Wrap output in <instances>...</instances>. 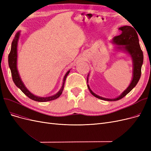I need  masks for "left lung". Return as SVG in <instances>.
Segmentation results:
<instances>
[{"label":"left lung","mask_w":151,"mask_h":151,"mask_svg":"<svg viewBox=\"0 0 151 151\" xmlns=\"http://www.w3.org/2000/svg\"><path fill=\"white\" fill-rule=\"evenodd\" d=\"M121 30L122 33L114 37L113 42L118 45H122V47L125 49V50L129 53L133 60V79L131 82L130 84L128 87L127 89L123 92V93L116 98L114 99H108L102 98L97 94H94L92 91L91 90L89 85L88 84V89L90 93L92 94L94 97L98 99L104 100V101H118L121 99L124 96L130 93L134 87L138 83L141 76V68L142 65L143 60H144V55L143 52L142 51L139 45V40L137 33L135 31V29L132 28L130 26H124L119 28ZM121 48V47H118ZM88 82V79H87Z\"/></svg>","instance_id":"obj_1"}]
</instances>
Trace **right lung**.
<instances>
[{
  "label": "right lung",
  "instance_id": "right-lung-1",
  "mask_svg": "<svg viewBox=\"0 0 151 151\" xmlns=\"http://www.w3.org/2000/svg\"><path fill=\"white\" fill-rule=\"evenodd\" d=\"M19 32H18V33H16L15 38H14L12 41L11 52L9 54V57H8L9 65L10 69L11 71V75H12L14 83V84H16V86L17 87V88H19L21 90L22 93H23L25 95H26L30 99L34 100V101H38V102H46V101H52V100L57 99L62 93L66 77L68 76V74H69L70 70H68L66 73V74L64 76V78H63L62 88L56 94L52 96L42 98V97L36 96H35L34 94H31L29 91L26 88V87L24 86L23 83H22V82L19 77V73H18V71L17 69V42H18V39H19Z\"/></svg>",
  "mask_w": 151,
  "mask_h": 151
}]
</instances>
